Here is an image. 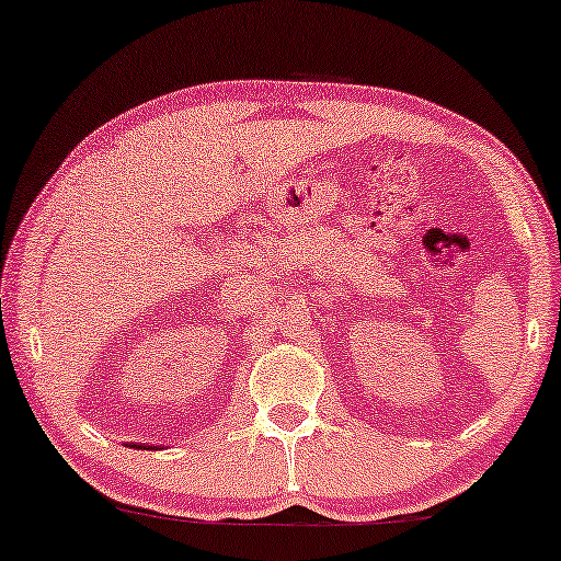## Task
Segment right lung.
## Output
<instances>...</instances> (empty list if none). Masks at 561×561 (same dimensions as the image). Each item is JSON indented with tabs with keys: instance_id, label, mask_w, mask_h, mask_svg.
Instances as JSON below:
<instances>
[{
	"instance_id": "add662e5",
	"label": "right lung",
	"mask_w": 561,
	"mask_h": 561,
	"mask_svg": "<svg viewBox=\"0 0 561 561\" xmlns=\"http://www.w3.org/2000/svg\"><path fill=\"white\" fill-rule=\"evenodd\" d=\"M134 447H139V445H134Z\"/></svg>"
}]
</instances>
